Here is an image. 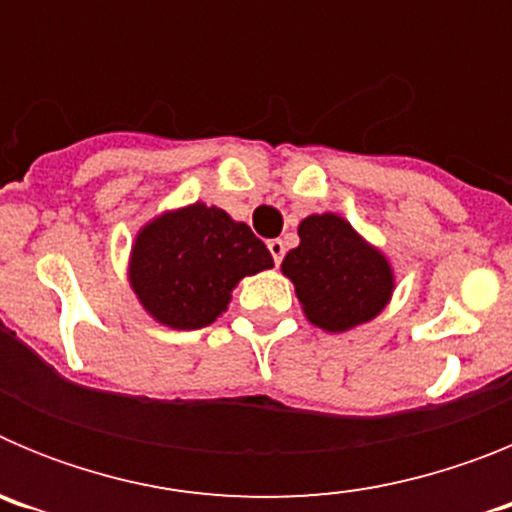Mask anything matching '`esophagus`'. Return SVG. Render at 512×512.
<instances>
[{
    "instance_id": "obj_1",
    "label": "esophagus",
    "mask_w": 512,
    "mask_h": 512,
    "mask_svg": "<svg viewBox=\"0 0 512 512\" xmlns=\"http://www.w3.org/2000/svg\"><path fill=\"white\" fill-rule=\"evenodd\" d=\"M269 251H271V256H274V264H282V259H284V251H287V248H284V243L279 241V238H274V241H269Z\"/></svg>"
}]
</instances>
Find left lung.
<instances>
[{
  "instance_id": "8db88e82",
  "label": "left lung",
  "mask_w": 512,
  "mask_h": 512,
  "mask_svg": "<svg viewBox=\"0 0 512 512\" xmlns=\"http://www.w3.org/2000/svg\"><path fill=\"white\" fill-rule=\"evenodd\" d=\"M297 233L300 246L284 256L282 271L295 284L307 320L343 333L377 318L395 287L382 253L333 212L305 217Z\"/></svg>"
}]
</instances>
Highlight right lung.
I'll list each match as a JSON object with an SVG mask.
<instances>
[{"mask_svg": "<svg viewBox=\"0 0 512 512\" xmlns=\"http://www.w3.org/2000/svg\"><path fill=\"white\" fill-rule=\"evenodd\" d=\"M274 266L246 223L202 202L156 217L140 230L130 284L158 323L197 330L225 312L243 277Z\"/></svg>", "mask_w": 512, "mask_h": 512, "instance_id": "right-lung-1", "label": "right lung"}]
</instances>
